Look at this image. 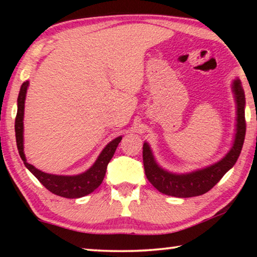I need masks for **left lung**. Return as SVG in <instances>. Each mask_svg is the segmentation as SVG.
<instances>
[{
	"label": "left lung",
	"mask_w": 257,
	"mask_h": 257,
	"mask_svg": "<svg viewBox=\"0 0 257 257\" xmlns=\"http://www.w3.org/2000/svg\"><path fill=\"white\" fill-rule=\"evenodd\" d=\"M235 103H236V128L233 146L228 153L217 163L189 173H172L159 166L153 156L149 143H144L143 161L146 178L158 191L175 198H192L205 194L212 189L221 178L234 166L240 156L245 136L244 106L245 97L240 79L236 78L231 84Z\"/></svg>",
	"instance_id": "obj_1"
}]
</instances>
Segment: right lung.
<instances>
[{"instance_id": "right-lung-1", "label": "right lung", "mask_w": 257, "mask_h": 257, "mask_svg": "<svg viewBox=\"0 0 257 257\" xmlns=\"http://www.w3.org/2000/svg\"><path fill=\"white\" fill-rule=\"evenodd\" d=\"M29 86V82H24L21 86L19 98H17V114L15 119V133L17 150H19L20 157L22 158L24 165L38 179V181L49 189L51 193L63 196L68 199H78L92 193L94 189L99 187L103 182V179L106 173L107 164L113 157L117 150L118 144L120 143L122 137H117L104 147L97 160L89 170L77 175H56L49 174L42 172L33 166L31 164L27 163L26 154H24L23 146V118H24V103H26L27 90Z\"/></svg>"}]
</instances>
